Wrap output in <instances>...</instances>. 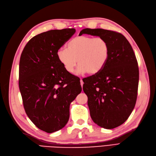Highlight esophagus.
Masks as SVG:
<instances>
[{
	"instance_id": "34e87169",
	"label": "esophagus",
	"mask_w": 156,
	"mask_h": 156,
	"mask_svg": "<svg viewBox=\"0 0 156 156\" xmlns=\"http://www.w3.org/2000/svg\"><path fill=\"white\" fill-rule=\"evenodd\" d=\"M80 82H81V87H83V80L81 79V80H80Z\"/></svg>"
}]
</instances>
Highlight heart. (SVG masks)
I'll return each mask as SVG.
<instances>
[{"instance_id":"b5f03b06","label":"heart","mask_w":156,"mask_h":156,"mask_svg":"<svg viewBox=\"0 0 156 156\" xmlns=\"http://www.w3.org/2000/svg\"><path fill=\"white\" fill-rule=\"evenodd\" d=\"M109 56V45L101 37L78 36L71 40L67 49L61 48L56 53L59 62L68 73H72L79 65L77 73L94 75L104 67Z\"/></svg>"}]
</instances>
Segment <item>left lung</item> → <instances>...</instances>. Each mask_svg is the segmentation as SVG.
<instances>
[{
	"label": "left lung",
	"instance_id": "8db88e82",
	"mask_svg": "<svg viewBox=\"0 0 156 156\" xmlns=\"http://www.w3.org/2000/svg\"><path fill=\"white\" fill-rule=\"evenodd\" d=\"M104 38L109 56L100 72L83 79L90 114L94 123L113 129L128 119L135 107L139 85V67L134 51L125 36L102 29H84L79 33Z\"/></svg>",
	"mask_w": 156,
	"mask_h": 156
}]
</instances>
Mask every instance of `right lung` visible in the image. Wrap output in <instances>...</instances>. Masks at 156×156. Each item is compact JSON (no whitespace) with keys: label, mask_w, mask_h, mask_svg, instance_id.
Wrapping results in <instances>:
<instances>
[{"label":"right lung","mask_w":156,"mask_h":156,"mask_svg":"<svg viewBox=\"0 0 156 156\" xmlns=\"http://www.w3.org/2000/svg\"><path fill=\"white\" fill-rule=\"evenodd\" d=\"M75 29L51 30L31 38L21 55L19 87L28 117L47 133L67 124L69 105L82 88L79 77L67 72L56 56Z\"/></svg>","instance_id":"1"}]
</instances>
